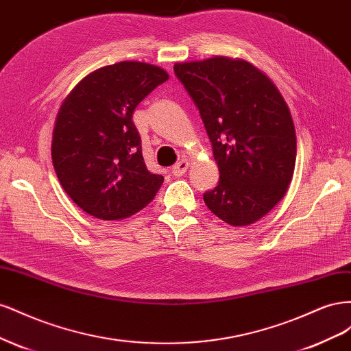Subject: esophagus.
Segmentation results:
<instances>
[{"instance_id":"1","label":"esophagus","mask_w":351,"mask_h":351,"mask_svg":"<svg viewBox=\"0 0 351 351\" xmlns=\"http://www.w3.org/2000/svg\"><path fill=\"white\" fill-rule=\"evenodd\" d=\"M189 169V161L187 159H182V161H178L174 167H173V169H171V173L176 176V177H182L186 171Z\"/></svg>"}]
</instances>
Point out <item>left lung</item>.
<instances>
[{
    "instance_id": "left-lung-1",
    "label": "left lung",
    "mask_w": 351,
    "mask_h": 351,
    "mask_svg": "<svg viewBox=\"0 0 351 351\" xmlns=\"http://www.w3.org/2000/svg\"><path fill=\"white\" fill-rule=\"evenodd\" d=\"M174 73L199 108L219 169L204 195L210 212L234 227L254 224L291 183L295 130L272 80L241 58L176 62Z\"/></svg>"
}]
</instances>
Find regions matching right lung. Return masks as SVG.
<instances>
[{
	"instance_id": "right-lung-1",
	"label": "right lung",
	"mask_w": 351,
	"mask_h": 351,
	"mask_svg": "<svg viewBox=\"0 0 351 351\" xmlns=\"http://www.w3.org/2000/svg\"><path fill=\"white\" fill-rule=\"evenodd\" d=\"M168 73L141 61L93 70L62 101L51 156L71 200L98 219H123L143 209L164 177L147 171L132 117Z\"/></svg>"
}]
</instances>
